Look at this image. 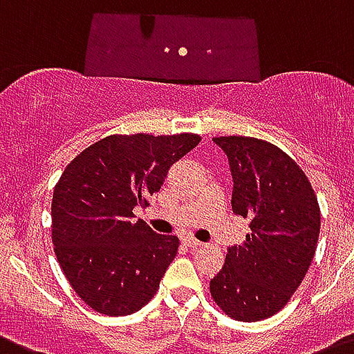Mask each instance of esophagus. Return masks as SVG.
I'll use <instances>...</instances> for the list:
<instances>
[{
	"instance_id": "esophagus-1",
	"label": "esophagus",
	"mask_w": 354,
	"mask_h": 354,
	"mask_svg": "<svg viewBox=\"0 0 354 354\" xmlns=\"http://www.w3.org/2000/svg\"><path fill=\"white\" fill-rule=\"evenodd\" d=\"M183 243H185V246H191V248H200V246H203V243L194 239V237H185Z\"/></svg>"
}]
</instances>
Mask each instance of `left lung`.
Returning <instances> with one entry per match:
<instances>
[{"label":"left lung","instance_id":"left-lung-1","mask_svg":"<svg viewBox=\"0 0 354 354\" xmlns=\"http://www.w3.org/2000/svg\"><path fill=\"white\" fill-rule=\"evenodd\" d=\"M234 178L232 210L250 219V234L228 248L210 281L214 302L241 322L270 319L301 286L315 257L320 207L290 154L254 136H216Z\"/></svg>","mask_w":354,"mask_h":354}]
</instances>
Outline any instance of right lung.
I'll use <instances>...</instances> for the list:
<instances>
[{
    "mask_svg": "<svg viewBox=\"0 0 354 354\" xmlns=\"http://www.w3.org/2000/svg\"><path fill=\"white\" fill-rule=\"evenodd\" d=\"M201 136L109 135L66 165L53 189L52 241L62 273L86 304L108 317L131 315L158 292L180 239L160 236L142 219L172 163Z\"/></svg>",
    "mask_w": 354,
    "mask_h": 354,
    "instance_id": "right-lung-1",
    "label": "right lung"
}]
</instances>
